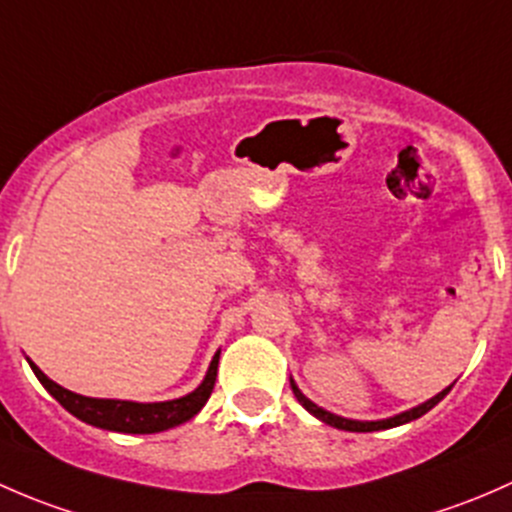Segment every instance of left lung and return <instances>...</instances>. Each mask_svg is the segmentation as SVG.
<instances>
[{
  "mask_svg": "<svg viewBox=\"0 0 512 512\" xmlns=\"http://www.w3.org/2000/svg\"><path fill=\"white\" fill-rule=\"evenodd\" d=\"M451 387H453V384H451ZM451 387L441 389V392L436 394V397H431V399H426V402L416 404V407L407 409V412H399V414H394V416H387V419H377V421H360V419H345V416H337L333 412H328V409L318 407V404H315V402H310V399L305 397L303 392H300L298 384H295L293 377H291V389H293L295 399H298V402L303 404V407L308 409V412L313 414L315 419L325 421V424L335 426V429H342V431H382V429H394V426L409 424V421L419 419V416H424L426 412H429V409H434L436 404H439L441 399H444L446 394L451 392Z\"/></svg>",
  "mask_w": 512,
  "mask_h": 512,
  "instance_id": "1",
  "label": "left lung"
}]
</instances>
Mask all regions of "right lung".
Wrapping results in <instances>:
<instances>
[{
    "mask_svg": "<svg viewBox=\"0 0 512 512\" xmlns=\"http://www.w3.org/2000/svg\"><path fill=\"white\" fill-rule=\"evenodd\" d=\"M219 352L209 362V370L204 374L202 384L194 392L184 394L179 399H167V402H128V399H96L83 397V394L63 389L54 379L46 377L34 362L26 357L29 367L34 370L36 379L44 384L46 392L61 404L66 412H71L76 419L86 421V424L98 426L105 431H120V434H157V431H167L172 426L184 424L192 419L194 414L202 412L207 404L209 394L214 389V379H217L219 367Z\"/></svg>",
    "mask_w": 512,
    "mask_h": 512,
    "instance_id": "obj_1",
    "label": "right lung"
}]
</instances>
